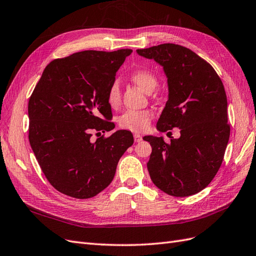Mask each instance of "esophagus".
I'll return each mask as SVG.
<instances>
[{"label":"esophagus","instance_id":"obj_1","mask_svg":"<svg viewBox=\"0 0 256 256\" xmlns=\"http://www.w3.org/2000/svg\"><path fill=\"white\" fill-rule=\"evenodd\" d=\"M134 140H135V142H140L142 140V136L139 135V134H135L134 135Z\"/></svg>","mask_w":256,"mask_h":256}]
</instances>
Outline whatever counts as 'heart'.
<instances>
[{
  "mask_svg": "<svg viewBox=\"0 0 256 256\" xmlns=\"http://www.w3.org/2000/svg\"><path fill=\"white\" fill-rule=\"evenodd\" d=\"M134 83L146 92H152L158 84V78L155 74L148 69H138L130 74ZM106 100L112 110L119 107L121 102L120 89L118 82H114L107 90ZM152 114L149 110H130L123 112L118 118V126L123 128L136 133H142L149 128L152 121Z\"/></svg>",
  "mask_w": 256,
  "mask_h": 256,
  "instance_id": "1",
  "label": "heart"
}]
</instances>
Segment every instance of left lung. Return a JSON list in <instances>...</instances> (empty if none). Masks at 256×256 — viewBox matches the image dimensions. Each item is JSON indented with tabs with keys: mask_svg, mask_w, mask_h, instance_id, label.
Segmentation results:
<instances>
[{
	"mask_svg": "<svg viewBox=\"0 0 256 256\" xmlns=\"http://www.w3.org/2000/svg\"><path fill=\"white\" fill-rule=\"evenodd\" d=\"M137 53L162 64L168 78L169 98L158 130H180V137L170 144L144 137L152 146L146 164L152 182L173 196L194 194L217 174L228 142L224 84L208 62L185 46L162 44Z\"/></svg>",
	"mask_w": 256,
	"mask_h": 256,
	"instance_id": "1",
	"label": "left lung"
}]
</instances>
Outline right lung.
<instances>
[{
	"label": "right lung",
	"mask_w": 256,
	"mask_h": 256,
	"mask_svg": "<svg viewBox=\"0 0 256 256\" xmlns=\"http://www.w3.org/2000/svg\"><path fill=\"white\" fill-rule=\"evenodd\" d=\"M132 52L88 50L56 58L30 98V146L46 180L64 194L89 199L104 190L134 142L126 130L92 140V133L114 128L107 90Z\"/></svg>",
	"instance_id": "right-lung-1"
}]
</instances>
